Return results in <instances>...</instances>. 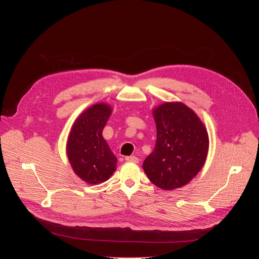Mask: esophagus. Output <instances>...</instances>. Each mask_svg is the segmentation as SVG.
Instances as JSON below:
<instances>
[{
	"label": "esophagus",
	"instance_id": "obj_1",
	"mask_svg": "<svg viewBox=\"0 0 259 259\" xmlns=\"http://www.w3.org/2000/svg\"><path fill=\"white\" fill-rule=\"evenodd\" d=\"M126 160L129 162H134V164H138L139 162V158L137 156H127Z\"/></svg>",
	"mask_w": 259,
	"mask_h": 259
}]
</instances>
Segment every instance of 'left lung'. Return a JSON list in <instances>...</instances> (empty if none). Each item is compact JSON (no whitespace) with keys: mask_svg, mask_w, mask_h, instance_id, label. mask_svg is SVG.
I'll return each instance as SVG.
<instances>
[{"mask_svg":"<svg viewBox=\"0 0 259 259\" xmlns=\"http://www.w3.org/2000/svg\"><path fill=\"white\" fill-rule=\"evenodd\" d=\"M156 144L143 169L162 190L186 186L201 170L209 151L207 128L198 115L181 102H166L153 109Z\"/></svg>","mask_w":259,"mask_h":259,"instance_id":"1","label":"left lung"}]
</instances>
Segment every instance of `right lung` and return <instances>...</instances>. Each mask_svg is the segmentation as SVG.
Returning <instances> with one entry per match:
<instances>
[{
	"instance_id": "add662e5",
	"label": "right lung",
	"mask_w": 259,
	"mask_h": 259,
	"mask_svg": "<svg viewBox=\"0 0 259 259\" xmlns=\"http://www.w3.org/2000/svg\"><path fill=\"white\" fill-rule=\"evenodd\" d=\"M112 108L98 103L87 108L74 120L68 135L66 152L74 173L88 184L98 185L110 179L117 158L103 138V130Z\"/></svg>"
}]
</instances>
